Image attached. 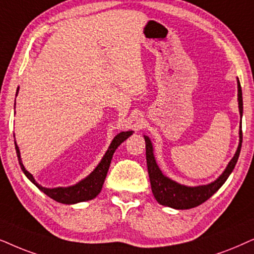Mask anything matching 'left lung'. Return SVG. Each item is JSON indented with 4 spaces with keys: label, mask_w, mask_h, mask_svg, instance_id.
<instances>
[{
    "label": "left lung",
    "mask_w": 254,
    "mask_h": 254,
    "mask_svg": "<svg viewBox=\"0 0 254 254\" xmlns=\"http://www.w3.org/2000/svg\"><path fill=\"white\" fill-rule=\"evenodd\" d=\"M238 107H239V114L241 117L243 116V95H242V87L241 82L238 80ZM145 143H146V162H147V171L148 177H150L151 181V188L152 192H153L155 200L162 205L166 207H171L174 209H190L200 205L210 198L219 188L222 187L223 184L231 174V172L235 168L237 160L239 158V153H241L242 148V141H243V132H242V125L241 130H239V145L237 151H236L235 155L229 162L226 166L225 171L221 174V177L216 179L214 182L204 186H197V187H188V186H184L178 184L170 178L165 177L161 173L160 168L158 167L157 162H155L154 155H153V146L150 138L147 136H144Z\"/></svg>",
    "instance_id": "8db88e82"
}]
</instances>
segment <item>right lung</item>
I'll use <instances>...</instances> for the list:
<instances>
[{"label": "right lung", "mask_w": 254, "mask_h": 254, "mask_svg": "<svg viewBox=\"0 0 254 254\" xmlns=\"http://www.w3.org/2000/svg\"><path fill=\"white\" fill-rule=\"evenodd\" d=\"M17 92H18V89H17ZM131 134H132V131H125V132L118 133L117 136L114 138V140L111 141L109 148H108L106 154L103 155L102 160L100 161V164L97 165L95 170L88 175L86 179L81 180L79 184L70 186V187H58V188L42 187V186L37 184L36 180L32 177V174L29 173V172L25 170L24 165H23V162L21 160V153H19V148L17 146L16 141H15V148H16L17 158H18L19 166H21L22 171L24 172L26 178H28L33 185H36L37 187L44 192V194H46L49 197L53 198L54 201L59 202V203L74 204V203H79V202L93 200V198H95L96 196L100 194L101 189H102V186L104 184V180H106L108 170H109L111 159H113L115 151H116V148L120 146L125 139H127Z\"/></svg>", "instance_id": "right-lung-1"}]
</instances>
